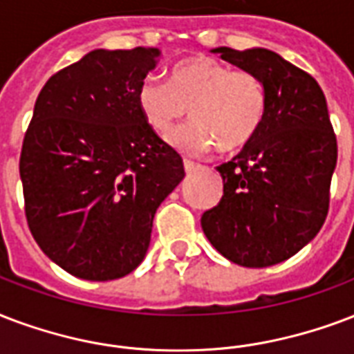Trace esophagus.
<instances>
[{"label": "esophagus", "instance_id": "esophagus-1", "mask_svg": "<svg viewBox=\"0 0 354 354\" xmlns=\"http://www.w3.org/2000/svg\"><path fill=\"white\" fill-rule=\"evenodd\" d=\"M183 169H185V172H187V174H191V172L201 171L202 165H201V163H195V161H191V159H183Z\"/></svg>", "mask_w": 354, "mask_h": 354}]
</instances>
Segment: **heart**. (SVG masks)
I'll list each match as a JSON object with an SVG mask.
<instances>
[{"label": "heart", "instance_id": "1", "mask_svg": "<svg viewBox=\"0 0 354 354\" xmlns=\"http://www.w3.org/2000/svg\"><path fill=\"white\" fill-rule=\"evenodd\" d=\"M137 104L158 135L171 133L185 115L193 122L171 135L178 150L201 156L219 145L223 152L249 147L267 115V88L252 70H234L212 57H189L171 70V80L148 75Z\"/></svg>", "mask_w": 354, "mask_h": 354}]
</instances>
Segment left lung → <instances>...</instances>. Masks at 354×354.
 Returning <instances> with one entry per match:
<instances>
[{"instance_id": "obj_1", "label": "left lung", "mask_w": 354, "mask_h": 354, "mask_svg": "<svg viewBox=\"0 0 354 354\" xmlns=\"http://www.w3.org/2000/svg\"><path fill=\"white\" fill-rule=\"evenodd\" d=\"M221 59L260 75L267 115L260 133L217 167L223 198L204 212L202 230L243 267H269L308 245L327 219L338 145L317 81L263 48H215Z\"/></svg>"}]
</instances>
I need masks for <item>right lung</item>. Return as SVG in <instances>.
I'll list each match as a JSON object with an SVG mask.
<instances>
[{"instance_id": "add662e5", "label": "right lung", "mask_w": 354, "mask_h": 354, "mask_svg": "<svg viewBox=\"0 0 354 354\" xmlns=\"http://www.w3.org/2000/svg\"><path fill=\"white\" fill-rule=\"evenodd\" d=\"M158 48L94 50L40 91L20 178L35 241L77 279H122L145 260L159 204L185 176L137 104Z\"/></svg>"}]
</instances>
